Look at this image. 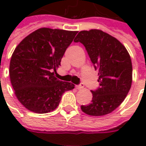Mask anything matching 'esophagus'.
<instances>
[{
	"instance_id": "1",
	"label": "esophagus",
	"mask_w": 146,
	"mask_h": 146,
	"mask_svg": "<svg viewBox=\"0 0 146 146\" xmlns=\"http://www.w3.org/2000/svg\"><path fill=\"white\" fill-rule=\"evenodd\" d=\"M84 84H80V85L76 86V88L78 89V90H80V89L84 88Z\"/></svg>"
}]
</instances>
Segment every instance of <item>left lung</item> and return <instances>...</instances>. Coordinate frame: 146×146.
<instances>
[{"label": "left lung", "mask_w": 146, "mask_h": 146, "mask_svg": "<svg viewBox=\"0 0 146 146\" xmlns=\"http://www.w3.org/2000/svg\"><path fill=\"white\" fill-rule=\"evenodd\" d=\"M85 47L95 70L100 88L92 91L90 104L81 110L90 116L112 113L125 99L132 83V63L126 48L115 37L100 30H83L74 40Z\"/></svg>", "instance_id": "obj_1"}]
</instances>
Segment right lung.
Wrapping results in <instances>:
<instances>
[{"label":"right lung","mask_w":146,"mask_h":146,"mask_svg":"<svg viewBox=\"0 0 146 146\" xmlns=\"http://www.w3.org/2000/svg\"><path fill=\"white\" fill-rule=\"evenodd\" d=\"M78 31L40 28L26 36L11 55L9 75L18 100L36 113L53 111L74 84L54 76Z\"/></svg>","instance_id":"add662e5"}]
</instances>
